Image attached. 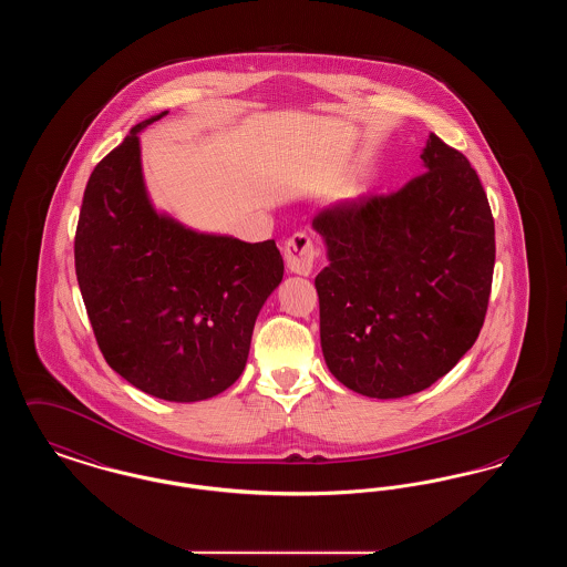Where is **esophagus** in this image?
<instances>
[{
	"label": "esophagus",
	"mask_w": 567,
	"mask_h": 567,
	"mask_svg": "<svg viewBox=\"0 0 567 567\" xmlns=\"http://www.w3.org/2000/svg\"><path fill=\"white\" fill-rule=\"evenodd\" d=\"M317 259V246L306 231H297L285 244V261L287 268L299 276H308Z\"/></svg>",
	"instance_id": "obj_1"
}]
</instances>
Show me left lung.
<instances>
[{
	"instance_id": "left-lung-1",
	"label": "left lung",
	"mask_w": 567,
	"mask_h": 567,
	"mask_svg": "<svg viewBox=\"0 0 567 567\" xmlns=\"http://www.w3.org/2000/svg\"><path fill=\"white\" fill-rule=\"evenodd\" d=\"M425 172L389 195L321 210L329 266L315 278L329 372L395 400L432 386L472 349L495 266V223L476 169L430 135Z\"/></svg>"
}]
</instances>
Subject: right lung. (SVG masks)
I'll return each mask as SVG.
<instances>
[{
	"mask_svg": "<svg viewBox=\"0 0 567 567\" xmlns=\"http://www.w3.org/2000/svg\"><path fill=\"white\" fill-rule=\"evenodd\" d=\"M137 123L91 172L74 240L97 347L135 389L167 402L215 398L243 374L252 327L285 264L274 240L197 234L144 187Z\"/></svg>",
	"mask_w": 567,
	"mask_h": 567,
	"instance_id": "right-lung-1",
	"label": "right lung"
}]
</instances>
